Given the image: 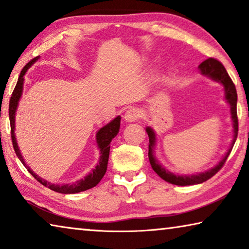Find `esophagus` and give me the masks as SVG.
<instances>
[{
  "mask_svg": "<svg viewBox=\"0 0 249 249\" xmlns=\"http://www.w3.org/2000/svg\"><path fill=\"white\" fill-rule=\"evenodd\" d=\"M141 116V111L138 108H130L127 112L125 113L124 119L126 122H135L136 120L140 119Z\"/></svg>",
  "mask_w": 249,
  "mask_h": 249,
  "instance_id": "esophagus-1",
  "label": "esophagus"
}]
</instances>
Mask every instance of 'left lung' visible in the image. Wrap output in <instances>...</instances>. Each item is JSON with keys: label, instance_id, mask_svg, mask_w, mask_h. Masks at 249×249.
<instances>
[{"label": "left lung", "instance_id": "left-lung-1", "mask_svg": "<svg viewBox=\"0 0 249 249\" xmlns=\"http://www.w3.org/2000/svg\"><path fill=\"white\" fill-rule=\"evenodd\" d=\"M199 69L202 74L211 78L212 80H214V81L222 83L223 87H224L225 100L227 101V103L231 105V121H233L234 138H233V142H231V148L224 156V158H223L215 167L211 168L210 170H206L204 172H200V174H196V175H191V176L190 175L189 176L175 175L172 174V172L168 171L166 168H163L158 162V160L156 159L154 155V149L156 145V135L153 128L146 127V132L148 134V137H149L148 158H149L151 168H153L154 171L160 177V178L167 181V182L176 184V185L199 184V183L204 182L206 180H209L210 178H212V177L215 175L225 163L226 159L229 157V155L231 151V148H233V146L235 144L236 138H237L238 120H237V109H236V107H237V92H236L235 84L233 83V81H231V79L230 78L229 73H227L226 69L224 68V66H223L220 61L216 60V59L208 58L206 60L202 62V64H200Z\"/></svg>", "mask_w": 249, "mask_h": 249}]
</instances>
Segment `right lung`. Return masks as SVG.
<instances>
[{
	"mask_svg": "<svg viewBox=\"0 0 249 249\" xmlns=\"http://www.w3.org/2000/svg\"><path fill=\"white\" fill-rule=\"evenodd\" d=\"M39 57H35L32 59L28 64L24 67L23 70L20 71V74L18 80V83H16L15 89L12 93L11 100H10V107H8V115H10V123H11V137H12V142H13V147L15 150V154L19 158L20 161L23 162V165L26 167L28 172H31V175L35 178L38 182H40L45 187L49 188L50 190L56 191L59 193H64V195H72V193H78L81 191H86L88 189H91L95 187L98 184L101 179L103 178L105 172L107 169V161H108V155H109V144L113 138H114L117 133L120 130V125H121V116L115 117L114 120L109 122L108 124L103 126L102 128L96 133V142H98V146L100 148V160L98 165L95 166L94 169H92L89 175H87L83 179L75 181L73 183H68V184H56L48 182L47 180L40 178L39 176H37L35 172H34L31 168H29L26 163L24 161V158L22 157V154H20L19 148L18 146V142H16L15 138V112L16 108H18V105L19 102L20 96H22L23 92V84H24V75L26 73L27 69L31 67L34 62L38 60Z\"/></svg>",
	"mask_w": 249,
	"mask_h": 249,
	"instance_id": "obj_1",
	"label": "right lung"
}]
</instances>
